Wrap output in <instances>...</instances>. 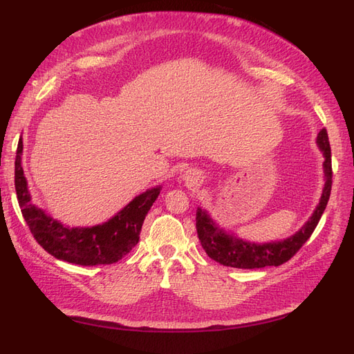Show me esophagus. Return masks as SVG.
<instances>
[{"mask_svg":"<svg viewBox=\"0 0 354 354\" xmlns=\"http://www.w3.org/2000/svg\"><path fill=\"white\" fill-rule=\"evenodd\" d=\"M187 180H190V181H194V183H195V181H196V183H198V180H199V176H195V173H190V176H187Z\"/></svg>","mask_w":354,"mask_h":354,"instance_id":"esophagus-1","label":"esophagus"}]
</instances>
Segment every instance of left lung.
<instances>
[{
	"label": "left lung",
	"instance_id": "left-lung-1",
	"mask_svg": "<svg viewBox=\"0 0 354 354\" xmlns=\"http://www.w3.org/2000/svg\"><path fill=\"white\" fill-rule=\"evenodd\" d=\"M317 145L320 151L325 155V187L319 205L304 226L297 232L294 236L281 242L273 243H250L242 239H236L217 229L216 224L207 216L205 211L198 208L196 211V230L202 248L205 250L209 259L227 267H236V269H261L267 266H281L291 260L299 251V248L308 241L315 232L317 223L322 217L329 201L332 187V164H330V146L326 128H322L317 134Z\"/></svg>",
	"mask_w": 354,
	"mask_h": 354
}]
</instances>
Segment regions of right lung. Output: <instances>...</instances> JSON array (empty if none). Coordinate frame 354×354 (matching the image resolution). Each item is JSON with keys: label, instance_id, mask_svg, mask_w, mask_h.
Returning <instances> with one entry per match:
<instances>
[{"label": "right lung", "instance_id": "1", "mask_svg": "<svg viewBox=\"0 0 354 354\" xmlns=\"http://www.w3.org/2000/svg\"><path fill=\"white\" fill-rule=\"evenodd\" d=\"M24 142L19 138L15 186L19 207L35 241L57 260L80 266L113 264L130 252L140 239V230L149 209L156 201L160 187L136 196L108 223L94 227H66L53 220L30 202L22 168Z\"/></svg>", "mask_w": 354, "mask_h": 354}]
</instances>
